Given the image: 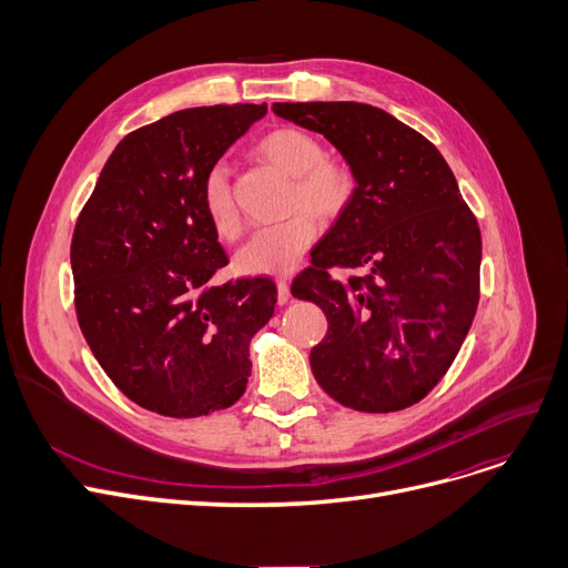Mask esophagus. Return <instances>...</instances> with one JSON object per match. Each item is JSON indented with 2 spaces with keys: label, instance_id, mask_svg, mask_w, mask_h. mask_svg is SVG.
I'll return each mask as SVG.
<instances>
[{
  "label": "esophagus",
  "instance_id": "34e87169",
  "mask_svg": "<svg viewBox=\"0 0 568 568\" xmlns=\"http://www.w3.org/2000/svg\"><path fill=\"white\" fill-rule=\"evenodd\" d=\"M278 304H287L290 302V283L285 278H278Z\"/></svg>",
  "mask_w": 568,
  "mask_h": 568
}]
</instances>
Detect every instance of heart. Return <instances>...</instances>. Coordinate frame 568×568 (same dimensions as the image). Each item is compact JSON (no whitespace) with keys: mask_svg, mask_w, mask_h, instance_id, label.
<instances>
[{"mask_svg":"<svg viewBox=\"0 0 568 568\" xmlns=\"http://www.w3.org/2000/svg\"><path fill=\"white\" fill-rule=\"evenodd\" d=\"M255 156L292 176L285 221L260 230L239 251L236 268L255 276H281L304 260L317 236V220L338 219L352 195L354 174L336 156L324 154L322 142L302 129H274L255 142ZM202 209L223 242L242 234V214L234 200L227 170L214 165L202 179Z\"/></svg>","mask_w":568,"mask_h":568,"instance_id":"1","label":"heart"}]
</instances>
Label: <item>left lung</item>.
Wrapping results in <instances>:
<instances>
[{
	"label": "left lung",
	"instance_id": "obj_1",
	"mask_svg": "<svg viewBox=\"0 0 568 568\" xmlns=\"http://www.w3.org/2000/svg\"><path fill=\"white\" fill-rule=\"evenodd\" d=\"M322 133L354 174L345 212L292 281L329 329L311 349L322 389L345 407L386 414L426 398L446 375L479 306L481 232L437 146L379 108L274 103ZM332 267H362L343 282Z\"/></svg>",
	"mask_w": 568,
	"mask_h": 568
}]
</instances>
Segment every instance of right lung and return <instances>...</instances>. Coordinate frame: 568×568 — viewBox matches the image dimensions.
<instances>
[{
    "mask_svg": "<svg viewBox=\"0 0 568 568\" xmlns=\"http://www.w3.org/2000/svg\"><path fill=\"white\" fill-rule=\"evenodd\" d=\"M264 114V103L189 108L129 133L78 216V324L116 389L149 412L195 419L246 392L248 345L278 290L264 276L209 283L227 255L202 179Z\"/></svg>",
    "mask_w": 568,
    "mask_h": 568,
    "instance_id": "right-lung-1",
    "label": "right lung"
}]
</instances>
